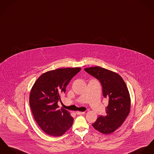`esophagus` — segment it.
Instances as JSON below:
<instances>
[{
    "mask_svg": "<svg viewBox=\"0 0 154 154\" xmlns=\"http://www.w3.org/2000/svg\"><path fill=\"white\" fill-rule=\"evenodd\" d=\"M76 113L79 115H84L85 113V112H80V111H77L76 112Z\"/></svg>",
    "mask_w": 154,
    "mask_h": 154,
    "instance_id": "obj_1",
    "label": "esophagus"
}]
</instances>
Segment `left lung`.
<instances>
[{
	"instance_id": "1",
	"label": "left lung",
	"mask_w": 154,
	"mask_h": 154,
	"mask_svg": "<svg viewBox=\"0 0 154 154\" xmlns=\"http://www.w3.org/2000/svg\"><path fill=\"white\" fill-rule=\"evenodd\" d=\"M86 72L98 79L102 85L103 95L109 100L105 116H100L92 124L103 134L114 132L123 124L131 110V97L128 87L118 73L96 66L85 69Z\"/></svg>"
}]
</instances>
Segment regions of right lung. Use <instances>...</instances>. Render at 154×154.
<instances>
[{"instance_id": "obj_1", "label": "right lung", "mask_w": 154, "mask_h": 154, "mask_svg": "<svg viewBox=\"0 0 154 154\" xmlns=\"http://www.w3.org/2000/svg\"><path fill=\"white\" fill-rule=\"evenodd\" d=\"M80 67L58 69L43 73L35 82L29 104L35 121L48 135L60 137L71 127L74 119L58 102L71 79Z\"/></svg>"}]
</instances>
